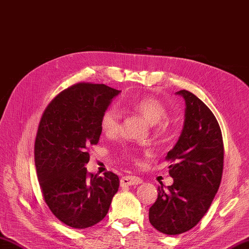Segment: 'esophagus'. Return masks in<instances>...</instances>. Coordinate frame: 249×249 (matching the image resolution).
<instances>
[{"label":"esophagus","mask_w":249,"mask_h":249,"mask_svg":"<svg viewBox=\"0 0 249 249\" xmlns=\"http://www.w3.org/2000/svg\"><path fill=\"white\" fill-rule=\"evenodd\" d=\"M143 182L140 177H135V176H124L123 178L120 179V185L121 186H136V185H140Z\"/></svg>","instance_id":"1"}]
</instances>
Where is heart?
Wrapping results in <instances>:
<instances>
[{
	"label": "heart",
	"instance_id": "1",
	"mask_svg": "<svg viewBox=\"0 0 249 249\" xmlns=\"http://www.w3.org/2000/svg\"><path fill=\"white\" fill-rule=\"evenodd\" d=\"M121 105L139 113L150 124H159L166 115L164 104L155 96H141L124 100ZM101 126L105 134L115 135L117 133L119 129V111L115 106H110L104 111L101 118Z\"/></svg>",
	"mask_w": 249,
	"mask_h": 249
}]
</instances>
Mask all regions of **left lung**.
<instances>
[{"label":"left lung","mask_w":249,"mask_h":249,"mask_svg":"<svg viewBox=\"0 0 249 249\" xmlns=\"http://www.w3.org/2000/svg\"><path fill=\"white\" fill-rule=\"evenodd\" d=\"M176 94L184 98L186 108L179 139L166 156L174 162L169 166L174 182L158 187V197L149 209L150 224L167 235L196 226L214 200L224 170V143L214 114L189 91Z\"/></svg>","instance_id":"left-lung-1"}]
</instances>
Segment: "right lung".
<instances>
[{
  "mask_svg": "<svg viewBox=\"0 0 249 249\" xmlns=\"http://www.w3.org/2000/svg\"><path fill=\"white\" fill-rule=\"evenodd\" d=\"M121 91L103 84H77L50 102L39 121L34 147L37 178L53 214L69 227L86 229L107 214L118 176L89 174L90 145L99 143L101 118Z\"/></svg>",
  "mask_w": 249,
  "mask_h": 249,
  "instance_id": "obj_1",
  "label": "right lung"
}]
</instances>
